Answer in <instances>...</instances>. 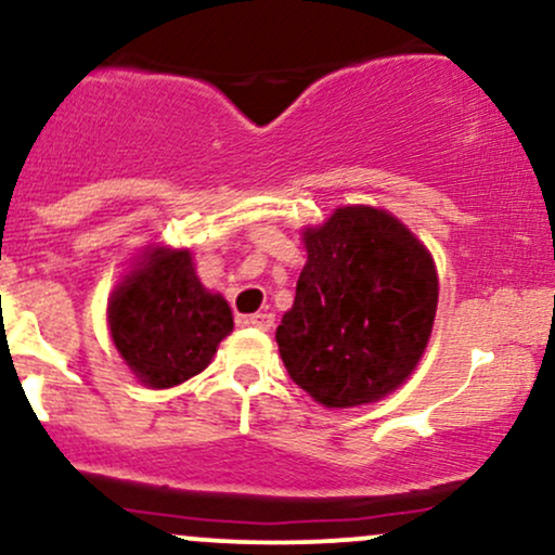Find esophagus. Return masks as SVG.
Segmentation results:
<instances>
[{
    "label": "esophagus",
    "mask_w": 555,
    "mask_h": 555,
    "mask_svg": "<svg viewBox=\"0 0 555 555\" xmlns=\"http://www.w3.org/2000/svg\"><path fill=\"white\" fill-rule=\"evenodd\" d=\"M273 321H276V318H273V313H253V315L242 318V323H247V326L260 328V331H271Z\"/></svg>",
    "instance_id": "1"
}]
</instances>
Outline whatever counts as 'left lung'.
Listing matches in <instances>:
<instances>
[{
    "label": "left lung",
    "mask_w": 555,
    "mask_h": 555,
    "mask_svg": "<svg viewBox=\"0 0 555 555\" xmlns=\"http://www.w3.org/2000/svg\"><path fill=\"white\" fill-rule=\"evenodd\" d=\"M308 263L276 328L286 373L318 404H371L399 388L428 347L438 308L430 253L397 216L344 206L302 232Z\"/></svg>",
    "instance_id": "obj_1"
}]
</instances>
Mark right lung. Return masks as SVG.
<instances>
[{
    "label": "right lung",
    "mask_w": 555,
    "mask_h": 555,
    "mask_svg": "<svg viewBox=\"0 0 555 555\" xmlns=\"http://www.w3.org/2000/svg\"><path fill=\"white\" fill-rule=\"evenodd\" d=\"M232 328L227 299L201 284L190 250L145 253L109 299L114 347L138 380L154 388H171L206 371Z\"/></svg>",
    "instance_id": "1"
}]
</instances>
